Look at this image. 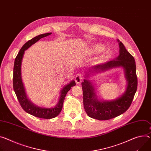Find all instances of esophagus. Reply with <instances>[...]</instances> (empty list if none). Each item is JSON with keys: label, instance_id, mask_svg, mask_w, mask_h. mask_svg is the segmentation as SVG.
Segmentation results:
<instances>
[{"label": "esophagus", "instance_id": "34e87169", "mask_svg": "<svg viewBox=\"0 0 151 151\" xmlns=\"http://www.w3.org/2000/svg\"><path fill=\"white\" fill-rule=\"evenodd\" d=\"M83 79V76L81 73H78L75 76V81L78 84H79Z\"/></svg>", "mask_w": 151, "mask_h": 151}]
</instances>
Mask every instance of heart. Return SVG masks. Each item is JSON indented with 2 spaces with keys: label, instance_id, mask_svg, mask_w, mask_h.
I'll return each mask as SVG.
<instances>
[{
  "label": "heart",
  "instance_id": "b5f03b06",
  "mask_svg": "<svg viewBox=\"0 0 151 151\" xmlns=\"http://www.w3.org/2000/svg\"><path fill=\"white\" fill-rule=\"evenodd\" d=\"M104 47L103 45L99 43L97 44H94L92 47H91V52L93 53H98L101 51H102L104 49Z\"/></svg>",
  "mask_w": 151,
  "mask_h": 151
}]
</instances>
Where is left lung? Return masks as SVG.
<instances>
[{
    "label": "left lung",
    "mask_w": 151,
    "mask_h": 151,
    "mask_svg": "<svg viewBox=\"0 0 151 151\" xmlns=\"http://www.w3.org/2000/svg\"><path fill=\"white\" fill-rule=\"evenodd\" d=\"M117 41L119 43V55L114 60L91 67L89 72H104L113 68L122 67L128 81L125 93L113 101H99L97 99L94 86L90 80L84 79L81 83L85 111L89 117L99 120H109L124 113L129 108L137 88L135 60L123 44L119 40ZM87 77L88 75H86V78Z\"/></svg>",
    "instance_id": "obj_1"
}]
</instances>
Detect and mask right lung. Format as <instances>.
Listing matches in <instances>:
<instances>
[{"label": "right lung", "instance_id": "right-lung-1", "mask_svg": "<svg viewBox=\"0 0 151 151\" xmlns=\"http://www.w3.org/2000/svg\"><path fill=\"white\" fill-rule=\"evenodd\" d=\"M52 32L40 34L29 40L20 49L19 52L14 61L13 71V88L15 91L17 99L24 110L35 117L42 119H52L57 117L61 112L63 108V102L67 92L72 87L75 86L76 83L75 81H72L69 84L65 86L61 91V94L58 104L53 108L40 107L32 103L28 98L25 92V90L22 83L21 76V65L24 51L31 47L32 45L37 42L39 40L50 35Z\"/></svg>", "mask_w": 151, "mask_h": 151}]
</instances>
